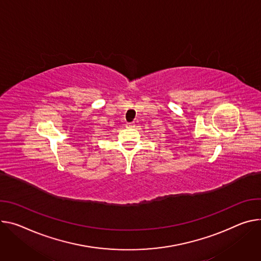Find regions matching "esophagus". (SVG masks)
Here are the masks:
<instances>
[{"instance_id":"1","label":"esophagus","mask_w":261,"mask_h":261,"mask_svg":"<svg viewBox=\"0 0 261 261\" xmlns=\"http://www.w3.org/2000/svg\"><path fill=\"white\" fill-rule=\"evenodd\" d=\"M127 127H129V128H134L135 125H134V123H129V124L127 125Z\"/></svg>"}]
</instances>
